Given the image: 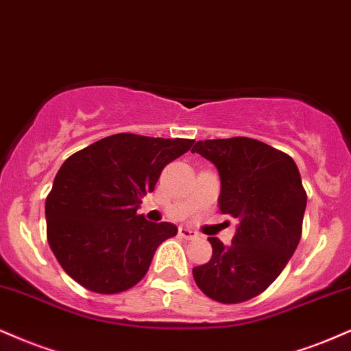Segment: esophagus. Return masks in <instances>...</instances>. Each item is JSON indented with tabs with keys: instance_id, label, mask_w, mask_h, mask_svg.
<instances>
[{
	"instance_id": "esophagus-1",
	"label": "esophagus",
	"mask_w": 351,
	"mask_h": 351,
	"mask_svg": "<svg viewBox=\"0 0 351 351\" xmlns=\"http://www.w3.org/2000/svg\"><path fill=\"white\" fill-rule=\"evenodd\" d=\"M179 234H180V237L187 238V240H193V238L199 237V234H197V232H193L192 228H187V226H180Z\"/></svg>"
}]
</instances>
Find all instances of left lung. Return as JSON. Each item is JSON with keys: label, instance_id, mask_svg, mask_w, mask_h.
Instances as JSON below:
<instances>
[{"label": "left lung", "instance_id": "8db88e82", "mask_svg": "<svg viewBox=\"0 0 351 351\" xmlns=\"http://www.w3.org/2000/svg\"><path fill=\"white\" fill-rule=\"evenodd\" d=\"M192 152L215 164L218 207L238 220L232 245L208 238L213 254L193 267V279L217 302H245L276 281L298 248L307 205L299 169L286 152L243 136L205 139Z\"/></svg>", "mask_w": 351, "mask_h": 351}]
</instances>
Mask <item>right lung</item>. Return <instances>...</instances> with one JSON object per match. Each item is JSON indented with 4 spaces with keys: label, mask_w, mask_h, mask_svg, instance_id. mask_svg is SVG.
I'll list each match as a JSON object with an SVG mask.
<instances>
[{
    "label": "right lung",
    "mask_w": 351,
    "mask_h": 351,
    "mask_svg": "<svg viewBox=\"0 0 351 351\" xmlns=\"http://www.w3.org/2000/svg\"><path fill=\"white\" fill-rule=\"evenodd\" d=\"M192 144L119 133L62 164L45 199L47 241L73 281L98 294H118L146 276L158 246L176 237L177 226L136 212L162 169Z\"/></svg>",
    "instance_id": "1"
}]
</instances>
